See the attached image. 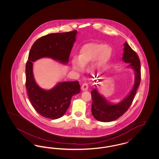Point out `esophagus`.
<instances>
[{
	"label": "esophagus",
	"mask_w": 159,
	"mask_h": 159,
	"mask_svg": "<svg viewBox=\"0 0 159 159\" xmlns=\"http://www.w3.org/2000/svg\"><path fill=\"white\" fill-rule=\"evenodd\" d=\"M88 88H89V86H88V83H83V84H82V91H88Z\"/></svg>",
	"instance_id": "esophagus-1"
}]
</instances>
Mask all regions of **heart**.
<instances>
[{
	"instance_id": "obj_1",
	"label": "heart",
	"mask_w": 159,
	"mask_h": 159,
	"mask_svg": "<svg viewBox=\"0 0 159 159\" xmlns=\"http://www.w3.org/2000/svg\"><path fill=\"white\" fill-rule=\"evenodd\" d=\"M113 52L110 46L98 43H91L83 45L80 49L78 59L74 58L71 61L72 68L78 72H82L83 67L93 61L92 67L98 70L109 60Z\"/></svg>"
}]
</instances>
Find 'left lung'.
Returning a JSON list of instances; mask_svg holds the SVG:
<instances>
[{"instance_id":"left-lung-1","label":"left lung","mask_w":159,"mask_h":159,"mask_svg":"<svg viewBox=\"0 0 159 159\" xmlns=\"http://www.w3.org/2000/svg\"><path fill=\"white\" fill-rule=\"evenodd\" d=\"M122 61L130 64L128 67L134 70L135 73V82L134 86L128 95L118 103L113 104L107 101L106 98L99 93L96 88L91 92L92 95V114L97 120L102 122H110L119 118L125 113L131 105L137 89L141 81V64L136 52L126 42Z\"/></svg>"}]
</instances>
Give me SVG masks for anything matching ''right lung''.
<instances>
[{
    "label": "right lung",
    "mask_w": 159,
    "mask_h": 159,
    "mask_svg": "<svg viewBox=\"0 0 159 159\" xmlns=\"http://www.w3.org/2000/svg\"><path fill=\"white\" fill-rule=\"evenodd\" d=\"M77 34L76 30L49 34L39 38L31 46L25 66V86L32 106L45 118L62 117L70 105L72 97L80 92V86L78 81H74L59 82L49 90L40 88L33 75V62L49 58L67 64Z\"/></svg>",
    "instance_id": "add662e5"
}]
</instances>
